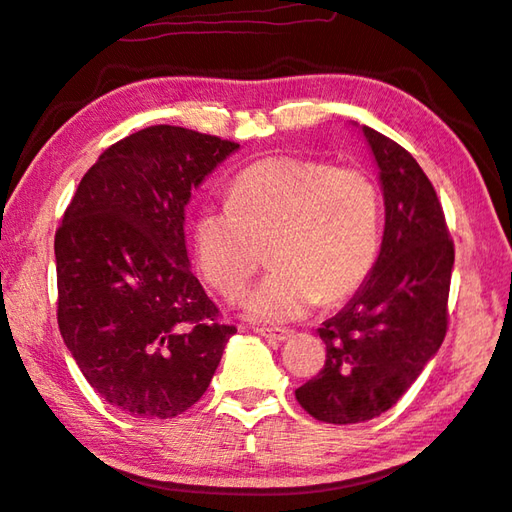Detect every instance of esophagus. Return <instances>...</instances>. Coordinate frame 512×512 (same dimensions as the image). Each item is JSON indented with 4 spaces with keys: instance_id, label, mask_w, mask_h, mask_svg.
<instances>
[{
    "instance_id": "esophagus-1",
    "label": "esophagus",
    "mask_w": 512,
    "mask_h": 512,
    "mask_svg": "<svg viewBox=\"0 0 512 512\" xmlns=\"http://www.w3.org/2000/svg\"><path fill=\"white\" fill-rule=\"evenodd\" d=\"M254 333L271 339V342H287V339L293 335V331H289V328H263V326H256Z\"/></svg>"
}]
</instances>
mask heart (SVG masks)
<instances>
[{
  "instance_id": "obj_1",
  "label": "heart",
  "mask_w": 512,
  "mask_h": 512,
  "mask_svg": "<svg viewBox=\"0 0 512 512\" xmlns=\"http://www.w3.org/2000/svg\"><path fill=\"white\" fill-rule=\"evenodd\" d=\"M381 241L377 186L357 168L278 155L234 179L227 206L195 221L203 278L238 300L269 247V274L243 302L258 324L300 320L317 302L355 293L374 267Z\"/></svg>"
}]
</instances>
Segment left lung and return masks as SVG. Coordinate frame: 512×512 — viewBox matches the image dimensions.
<instances>
[{
  "instance_id": "1",
  "label": "left lung",
  "mask_w": 512,
  "mask_h": 512,
  "mask_svg": "<svg viewBox=\"0 0 512 512\" xmlns=\"http://www.w3.org/2000/svg\"><path fill=\"white\" fill-rule=\"evenodd\" d=\"M379 168V256L350 302L322 328L326 361L295 390L313 418L352 425L401 399L447 333L453 243L431 181L403 146L361 124Z\"/></svg>"
}]
</instances>
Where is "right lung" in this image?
Wrapping results in <instances>:
<instances>
[{
  "label": "right lung",
  "mask_w": 512,
  "mask_h": 512,
  "mask_svg": "<svg viewBox=\"0 0 512 512\" xmlns=\"http://www.w3.org/2000/svg\"><path fill=\"white\" fill-rule=\"evenodd\" d=\"M238 149L168 124L131 133L87 170L56 230L63 342L124 414L186 412L236 333L190 271L184 223L190 192Z\"/></svg>",
  "instance_id": "obj_1"
}]
</instances>
